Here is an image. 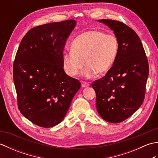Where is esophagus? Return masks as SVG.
Segmentation results:
<instances>
[{"instance_id":"1","label":"esophagus","mask_w":158,"mask_h":158,"mask_svg":"<svg viewBox=\"0 0 158 158\" xmlns=\"http://www.w3.org/2000/svg\"><path fill=\"white\" fill-rule=\"evenodd\" d=\"M89 86V84L88 83L85 81H81V87L82 88H87V87Z\"/></svg>"}]
</instances>
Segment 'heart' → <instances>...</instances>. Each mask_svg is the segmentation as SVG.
<instances>
[{
    "mask_svg": "<svg viewBox=\"0 0 158 158\" xmlns=\"http://www.w3.org/2000/svg\"><path fill=\"white\" fill-rule=\"evenodd\" d=\"M119 49L115 36L106 35L99 31H88L81 33L73 40L70 52L62 54V66L67 75H78L83 65L82 72L85 78L108 72L115 62Z\"/></svg>",
    "mask_w": 158,
    "mask_h": 158,
    "instance_id": "obj_1",
    "label": "heart"
}]
</instances>
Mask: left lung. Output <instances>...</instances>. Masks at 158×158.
Masks as SVG:
<instances>
[{
    "mask_svg": "<svg viewBox=\"0 0 158 158\" xmlns=\"http://www.w3.org/2000/svg\"><path fill=\"white\" fill-rule=\"evenodd\" d=\"M98 21L113 31L119 49L106 75L92 84L96 94V109L104 120L120 123L143 102L149 75L148 60L140 38L132 28L116 20Z\"/></svg>",
    "mask_w": 158,
    "mask_h": 158,
    "instance_id": "1",
    "label": "left lung"
}]
</instances>
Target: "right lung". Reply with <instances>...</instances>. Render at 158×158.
Segmentation results:
<instances>
[{
    "label": "right lung",
    "mask_w": 158,
    "mask_h": 158,
    "mask_svg": "<svg viewBox=\"0 0 158 158\" xmlns=\"http://www.w3.org/2000/svg\"><path fill=\"white\" fill-rule=\"evenodd\" d=\"M76 23L69 19L33 28L17 52L13 74L18 109L39 126L51 127L61 122L81 87L62 66L64 48Z\"/></svg>",
    "instance_id": "right-lung-1"
}]
</instances>
